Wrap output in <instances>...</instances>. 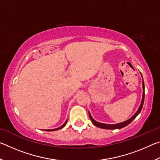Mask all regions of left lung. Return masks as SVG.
<instances>
[{"mask_svg":"<svg viewBox=\"0 0 160 160\" xmlns=\"http://www.w3.org/2000/svg\"><path fill=\"white\" fill-rule=\"evenodd\" d=\"M140 74H141V73H140ZM141 76H142V74H141ZM142 90H143V91H142V101H141V103H140V107L138 108V109L137 112H135V114L132 116V117L128 118V120L123 121V122L116 123V124L102 123L98 122V121H97L94 120V119L92 118V116H91L90 112H89V116H90V118L91 119L92 123L94 126L99 127V128H104V129H119V128H123V127L128 126L129 123H131L132 121H133L135 118H136V116L139 114L140 112H141V109H142V106H143V103H144V99H145V85H144V81H142Z\"/></svg>","mask_w":160,"mask_h":160,"instance_id":"8db88e82","label":"left lung"}]
</instances>
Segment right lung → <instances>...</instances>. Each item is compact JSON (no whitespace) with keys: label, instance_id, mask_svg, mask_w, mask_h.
<instances>
[{"label":"right lung","instance_id":"add662e5","mask_svg":"<svg viewBox=\"0 0 160 160\" xmlns=\"http://www.w3.org/2000/svg\"><path fill=\"white\" fill-rule=\"evenodd\" d=\"M67 121L68 120H66V122H65L63 125H62L61 126H60V127H58V128H54V129H47V130H44V131H57V130H59V129H61L62 128H63V127L66 126V123H67Z\"/></svg>","mask_w":160,"mask_h":160}]
</instances>
